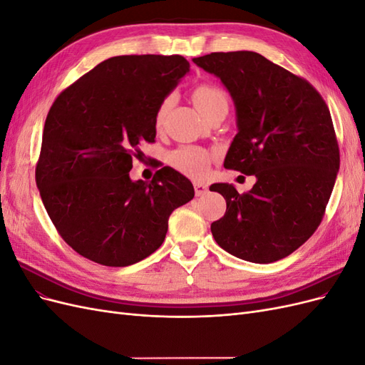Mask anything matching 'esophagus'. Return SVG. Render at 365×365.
Listing matches in <instances>:
<instances>
[{
  "mask_svg": "<svg viewBox=\"0 0 365 365\" xmlns=\"http://www.w3.org/2000/svg\"><path fill=\"white\" fill-rule=\"evenodd\" d=\"M193 185H195V193H196V196H202V195H205L207 190H208V187H207L205 184H202V182H195Z\"/></svg>",
  "mask_w": 365,
  "mask_h": 365,
  "instance_id": "1",
  "label": "esophagus"
}]
</instances>
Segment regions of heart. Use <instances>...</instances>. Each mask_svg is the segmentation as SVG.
<instances>
[{
	"mask_svg": "<svg viewBox=\"0 0 365 365\" xmlns=\"http://www.w3.org/2000/svg\"><path fill=\"white\" fill-rule=\"evenodd\" d=\"M192 97H193L195 105L197 106V109H200L204 117L220 106H228L227 93L224 90H220L219 86L210 85V83L197 85L192 93ZM172 102H173V96L170 94V96H165L161 101V103L158 105L157 113H155L157 128L163 125L165 114H168ZM210 160H212V155H210L205 149L196 148V146H182L170 153V163L173 168L187 176H192V178H202V176H205L210 165Z\"/></svg>",
	"mask_w": 365,
	"mask_h": 365,
	"instance_id": "obj_1",
	"label": "heart"
}]
</instances>
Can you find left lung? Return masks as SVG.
Here are the masks:
<instances>
[{
	"label": "left lung",
	"instance_id": "obj_1",
	"mask_svg": "<svg viewBox=\"0 0 365 365\" xmlns=\"http://www.w3.org/2000/svg\"><path fill=\"white\" fill-rule=\"evenodd\" d=\"M193 62L233 97L237 134L224 168L257 178L239 193L217 182L227 212L212 224L217 245L254 263L289 256L322 224L339 170L329 108L315 88L254 51L210 53Z\"/></svg>",
	"mask_w": 365,
	"mask_h": 365
}]
</instances>
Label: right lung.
<instances>
[{
  "label": "right lung",
  "instance_id": "1",
  "mask_svg": "<svg viewBox=\"0 0 365 365\" xmlns=\"http://www.w3.org/2000/svg\"><path fill=\"white\" fill-rule=\"evenodd\" d=\"M180 54L101 62L63 90L43 125L36 185L61 237L105 267H128L164 242L169 216L193 200L192 182L164 165L132 181V160L157 135L163 98L189 73Z\"/></svg>",
  "mask_w": 365,
  "mask_h": 365
}]
</instances>
